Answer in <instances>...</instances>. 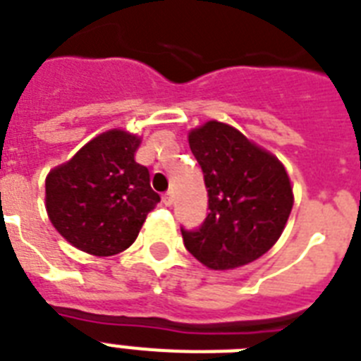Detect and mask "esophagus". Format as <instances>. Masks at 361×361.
Listing matches in <instances>:
<instances>
[{
    "instance_id": "esophagus-1",
    "label": "esophagus",
    "mask_w": 361,
    "mask_h": 361,
    "mask_svg": "<svg viewBox=\"0 0 361 361\" xmlns=\"http://www.w3.org/2000/svg\"><path fill=\"white\" fill-rule=\"evenodd\" d=\"M172 202H174V192H172V190H166L165 195H163V204L172 205Z\"/></svg>"
}]
</instances>
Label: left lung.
I'll return each mask as SVG.
<instances>
[{
	"instance_id": "8db88e82",
	"label": "left lung",
	"mask_w": 361,
	"mask_h": 361,
	"mask_svg": "<svg viewBox=\"0 0 361 361\" xmlns=\"http://www.w3.org/2000/svg\"><path fill=\"white\" fill-rule=\"evenodd\" d=\"M189 145L204 172L209 213L196 229L181 227L183 244L207 268L253 262L274 246L288 220V174L277 157L218 121L192 130Z\"/></svg>"
}]
</instances>
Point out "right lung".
I'll return each mask as SVG.
<instances>
[{"instance_id": "1", "label": "right lung", "mask_w": 361, "mask_h": 361, "mask_svg": "<svg viewBox=\"0 0 361 361\" xmlns=\"http://www.w3.org/2000/svg\"><path fill=\"white\" fill-rule=\"evenodd\" d=\"M141 139L110 130L92 139L45 180V207L69 244L97 257L134 244L159 195L134 159Z\"/></svg>"}]
</instances>
